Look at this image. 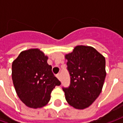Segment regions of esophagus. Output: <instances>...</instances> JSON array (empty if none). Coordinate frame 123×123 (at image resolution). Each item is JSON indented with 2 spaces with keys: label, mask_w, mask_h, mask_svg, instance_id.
Segmentation results:
<instances>
[{
  "label": "esophagus",
  "mask_w": 123,
  "mask_h": 123,
  "mask_svg": "<svg viewBox=\"0 0 123 123\" xmlns=\"http://www.w3.org/2000/svg\"><path fill=\"white\" fill-rule=\"evenodd\" d=\"M56 78H57L59 80H61V74H56Z\"/></svg>",
  "instance_id": "esophagus-1"
}]
</instances>
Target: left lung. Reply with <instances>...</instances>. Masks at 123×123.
Returning <instances> with one entry per match:
<instances>
[{
  "instance_id": "obj_1",
  "label": "left lung",
  "mask_w": 123,
  "mask_h": 123,
  "mask_svg": "<svg viewBox=\"0 0 123 123\" xmlns=\"http://www.w3.org/2000/svg\"><path fill=\"white\" fill-rule=\"evenodd\" d=\"M70 85L62 88L70 105L84 109L98 98L106 76L105 59L91 46L77 45L65 55Z\"/></svg>"
}]
</instances>
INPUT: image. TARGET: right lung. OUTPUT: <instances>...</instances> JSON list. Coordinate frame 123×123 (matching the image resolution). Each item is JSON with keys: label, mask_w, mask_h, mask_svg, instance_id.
<instances>
[{"label": "right lung", "mask_w": 123, "mask_h": 123, "mask_svg": "<svg viewBox=\"0 0 123 123\" xmlns=\"http://www.w3.org/2000/svg\"><path fill=\"white\" fill-rule=\"evenodd\" d=\"M48 56L39 49L22 51L12 64V78L20 100L28 107L45 106L51 93L61 82L47 63Z\"/></svg>", "instance_id": "right-lung-1"}]
</instances>
